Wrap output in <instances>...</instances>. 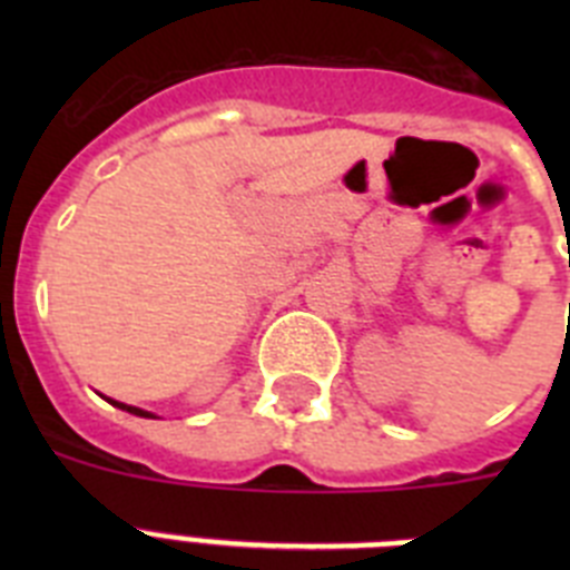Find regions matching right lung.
<instances>
[{
	"label": "right lung",
	"mask_w": 570,
	"mask_h": 570,
	"mask_svg": "<svg viewBox=\"0 0 570 570\" xmlns=\"http://www.w3.org/2000/svg\"><path fill=\"white\" fill-rule=\"evenodd\" d=\"M110 405L122 407V411H128V414H136V416H148V420H156L154 414H148V411H142V407H134V405H125V402H114L110 400Z\"/></svg>",
	"instance_id": "1"
}]
</instances>
